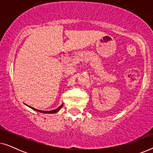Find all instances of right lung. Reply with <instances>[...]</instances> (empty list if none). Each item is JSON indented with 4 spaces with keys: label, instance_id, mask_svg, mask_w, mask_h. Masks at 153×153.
Here are the masks:
<instances>
[{
    "label": "right lung",
    "instance_id": "add662e5",
    "mask_svg": "<svg viewBox=\"0 0 153 153\" xmlns=\"http://www.w3.org/2000/svg\"><path fill=\"white\" fill-rule=\"evenodd\" d=\"M26 105L27 106H28V107H30V108H32V109L35 110V111H39V112L43 113V114H55V113H57V112L58 111L60 110V108H61L62 106H63V104H61V105H60V106H59V107H58L57 108H56V109H54V110H51V111H41V110L36 109V108H33V107H31V106H28V105H27V104H26Z\"/></svg>",
    "mask_w": 153,
    "mask_h": 153
}]
</instances>
